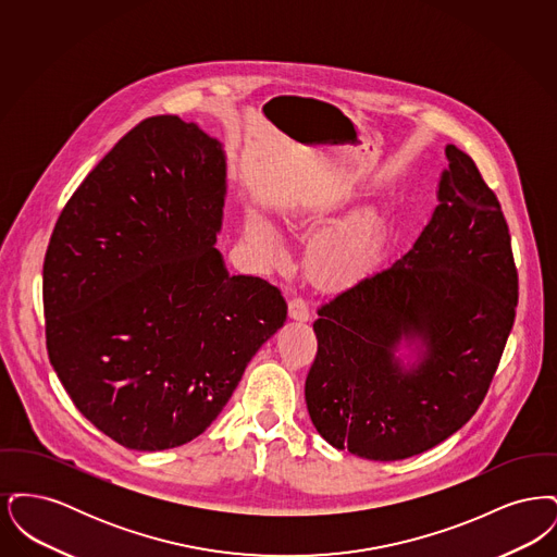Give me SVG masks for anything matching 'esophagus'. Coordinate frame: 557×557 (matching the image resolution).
Here are the masks:
<instances>
[{
	"instance_id": "esophagus-1",
	"label": "esophagus",
	"mask_w": 557,
	"mask_h": 557,
	"mask_svg": "<svg viewBox=\"0 0 557 557\" xmlns=\"http://www.w3.org/2000/svg\"><path fill=\"white\" fill-rule=\"evenodd\" d=\"M288 318L296 319V321H309L311 313L302 298H292L288 302Z\"/></svg>"
}]
</instances>
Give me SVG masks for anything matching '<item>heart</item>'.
<instances>
[{
  "label": "heart",
  "mask_w": 557,
  "mask_h": 557,
  "mask_svg": "<svg viewBox=\"0 0 557 557\" xmlns=\"http://www.w3.org/2000/svg\"><path fill=\"white\" fill-rule=\"evenodd\" d=\"M380 230L382 214L375 207H361L350 212L311 242L307 252L309 273L327 288H345L355 284L370 269ZM246 234L265 250L269 259L277 261L282 257L277 232L261 212H250Z\"/></svg>",
  "instance_id": "obj_1"
}]
</instances>
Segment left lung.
Masks as SVG:
<instances>
[{
  "label": "left lung",
  "instance_id": "1",
  "mask_svg": "<svg viewBox=\"0 0 557 557\" xmlns=\"http://www.w3.org/2000/svg\"><path fill=\"white\" fill-rule=\"evenodd\" d=\"M424 230L393 265L319 309L305 382L323 441L371 461L436 447L476 413L518 305L504 212L474 160L445 148Z\"/></svg>",
  "mask_w": 557,
  "mask_h": 557
}]
</instances>
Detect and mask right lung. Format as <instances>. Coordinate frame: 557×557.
Instances as JSON below:
<instances>
[{"label":"right lung","instance_id":"add662e5","mask_svg":"<svg viewBox=\"0 0 557 557\" xmlns=\"http://www.w3.org/2000/svg\"><path fill=\"white\" fill-rule=\"evenodd\" d=\"M223 144L180 116H152L85 177L44 263L53 371L81 413L119 445L164 450L202 434L286 300L230 275Z\"/></svg>","mask_w":557,"mask_h":557}]
</instances>
